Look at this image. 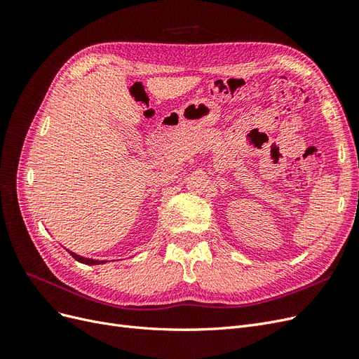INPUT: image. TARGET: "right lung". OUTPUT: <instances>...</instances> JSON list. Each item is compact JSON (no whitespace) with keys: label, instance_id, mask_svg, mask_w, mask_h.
<instances>
[{"label":"right lung","instance_id":"1","mask_svg":"<svg viewBox=\"0 0 359 359\" xmlns=\"http://www.w3.org/2000/svg\"><path fill=\"white\" fill-rule=\"evenodd\" d=\"M70 255L76 259V260H79V262H82V264H86V265H95V264H104V260H93V259H85V257H82V256H78V255H74V253H72L70 252Z\"/></svg>","mask_w":359,"mask_h":359}]
</instances>
